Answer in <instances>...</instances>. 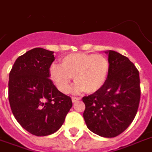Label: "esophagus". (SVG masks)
<instances>
[{"mask_svg":"<svg viewBox=\"0 0 152 152\" xmlns=\"http://www.w3.org/2000/svg\"><path fill=\"white\" fill-rule=\"evenodd\" d=\"M80 99V98H79V97H72V102H77V101H79Z\"/></svg>","mask_w":152,"mask_h":152,"instance_id":"34e87169","label":"esophagus"}]
</instances>
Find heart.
<instances>
[{"mask_svg":"<svg viewBox=\"0 0 152 152\" xmlns=\"http://www.w3.org/2000/svg\"><path fill=\"white\" fill-rule=\"evenodd\" d=\"M109 70V61L103 55L72 53L61 59V66L53 63L50 66V77L60 92L68 91L72 76H74L75 92L93 94L104 86Z\"/></svg>","mask_w":152,"mask_h":152,"instance_id":"heart-1","label":"heart"}]
</instances>
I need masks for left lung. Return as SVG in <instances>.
I'll list each match as a JSON object with an SVG mask.
<instances>
[{
	"label": "left lung",
	"instance_id": "left-lung-1",
	"mask_svg": "<svg viewBox=\"0 0 152 152\" xmlns=\"http://www.w3.org/2000/svg\"><path fill=\"white\" fill-rule=\"evenodd\" d=\"M108 77L99 91L83 97V116L89 130L101 137H114L134 121L140 102L138 70L127 57L109 50Z\"/></svg>",
	"mask_w": 152,
	"mask_h": 152
}]
</instances>
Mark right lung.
I'll return each mask as SVG.
<instances>
[{
	"mask_svg": "<svg viewBox=\"0 0 152 152\" xmlns=\"http://www.w3.org/2000/svg\"><path fill=\"white\" fill-rule=\"evenodd\" d=\"M53 51L35 48L16 59L10 72L9 102L19 124L30 134L46 136L63 125L72 107L50 77Z\"/></svg>",
	"mask_w": 152,
	"mask_h": 152,
	"instance_id": "obj_1",
	"label": "right lung"
}]
</instances>
